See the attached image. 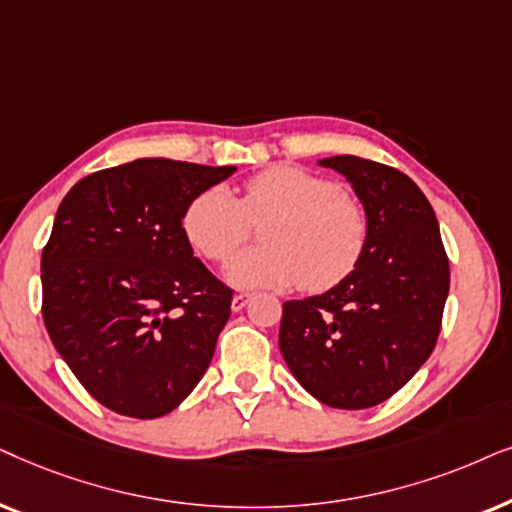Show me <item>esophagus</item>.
I'll list each match as a JSON object with an SVG mask.
<instances>
[{"mask_svg": "<svg viewBox=\"0 0 512 512\" xmlns=\"http://www.w3.org/2000/svg\"><path fill=\"white\" fill-rule=\"evenodd\" d=\"M250 302V295L248 292H241V295H234V299H231V309L234 311H241L245 304Z\"/></svg>", "mask_w": 512, "mask_h": 512, "instance_id": "1", "label": "esophagus"}]
</instances>
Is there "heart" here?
Wrapping results in <instances>:
<instances>
[{
  "label": "heart",
  "mask_w": 512,
  "mask_h": 512,
  "mask_svg": "<svg viewBox=\"0 0 512 512\" xmlns=\"http://www.w3.org/2000/svg\"><path fill=\"white\" fill-rule=\"evenodd\" d=\"M262 224L257 248L229 264L238 288L325 292L346 281L363 260L370 224L360 203L335 182L297 166H271L243 182L238 199L210 187L182 213L187 241L210 262H227Z\"/></svg>",
  "instance_id": "1"
}]
</instances>
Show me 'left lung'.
I'll list each match as a JSON object with an SVG mask.
<instances>
[{
    "instance_id": "1",
    "label": "left lung",
    "mask_w": 512,
    "mask_h": 512,
    "mask_svg": "<svg viewBox=\"0 0 512 512\" xmlns=\"http://www.w3.org/2000/svg\"><path fill=\"white\" fill-rule=\"evenodd\" d=\"M318 163L351 182L370 236L346 281L283 304L278 346L313 398L365 410L400 391L433 353L449 260L431 203L405 173L351 154Z\"/></svg>"
}]
</instances>
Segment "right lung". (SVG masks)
Instances as JSON below:
<instances>
[{"instance_id":"add662e5","label":"right lung","mask_w":512,"mask_h":512,"mask_svg":"<svg viewBox=\"0 0 512 512\" xmlns=\"http://www.w3.org/2000/svg\"><path fill=\"white\" fill-rule=\"evenodd\" d=\"M234 170L138 159L91 173L60 203L42 252L44 325L107 410L163 417L206 374L234 292L194 257L182 213Z\"/></svg>"}]
</instances>
